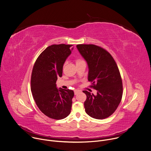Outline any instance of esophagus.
<instances>
[{
	"mask_svg": "<svg viewBox=\"0 0 151 151\" xmlns=\"http://www.w3.org/2000/svg\"><path fill=\"white\" fill-rule=\"evenodd\" d=\"M81 91H79V90H75V91H74V93H75V95H76V94H78L79 92H80Z\"/></svg>",
	"mask_w": 151,
	"mask_h": 151,
	"instance_id": "34e87169",
	"label": "esophagus"
}]
</instances>
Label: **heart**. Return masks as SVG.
Instances as JSON below:
<instances>
[{
	"label": "heart",
	"mask_w": 151,
	"mask_h": 151,
	"mask_svg": "<svg viewBox=\"0 0 151 151\" xmlns=\"http://www.w3.org/2000/svg\"><path fill=\"white\" fill-rule=\"evenodd\" d=\"M81 61H82V60H76V63L79 62H81Z\"/></svg>",
	"instance_id": "heart-1"
}]
</instances>
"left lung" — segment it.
I'll return each instance as SVG.
<instances>
[{"mask_svg": "<svg viewBox=\"0 0 151 151\" xmlns=\"http://www.w3.org/2000/svg\"><path fill=\"white\" fill-rule=\"evenodd\" d=\"M79 52L88 66V79L97 91L96 95L87 91L84 103L85 112L92 118L104 119L110 116L121 102L122 80L117 64L104 48L93 44H78Z\"/></svg>", "mask_w": 151, "mask_h": 151, "instance_id": "8db88e82", "label": "left lung"}]
</instances>
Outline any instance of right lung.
<instances>
[{"label": "right lung", "instance_id": "1", "mask_svg": "<svg viewBox=\"0 0 151 151\" xmlns=\"http://www.w3.org/2000/svg\"><path fill=\"white\" fill-rule=\"evenodd\" d=\"M72 45L54 44L47 47L34 65L31 90L40 110L47 117L56 120L66 118L71 111L74 92L58 89L56 81L61 77L63 66L71 54Z\"/></svg>", "mask_w": 151, "mask_h": 151}]
</instances>
